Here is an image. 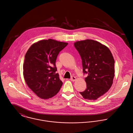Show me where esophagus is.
I'll return each instance as SVG.
<instances>
[{"mask_svg": "<svg viewBox=\"0 0 133 133\" xmlns=\"http://www.w3.org/2000/svg\"><path fill=\"white\" fill-rule=\"evenodd\" d=\"M76 79V78L74 76H72L71 77V80L72 81H75Z\"/></svg>", "mask_w": 133, "mask_h": 133, "instance_id": "34e87169", "label": "esophagus"}]
</instances>
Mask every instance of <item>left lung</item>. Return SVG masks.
I'll list each match as a JSON object with an SVG mask.
<instances>
[{"label": "left lung", "mask_w": 133, "mask_h": 133, "mask_svg": "<svg viewBox=\"0 0 133 133\" xmlns=\"http://www.w3.org/2000/svg\"><path fill=\"white\" fill-rule=\"evenodd\" d=\"M74 46L81 56L87 88L79 93L85 99L96 100L110 88L115 76V60L109 48L101 43L86 40Z\"/></svg>", "instance_id": "obj_1"}]
</instances>
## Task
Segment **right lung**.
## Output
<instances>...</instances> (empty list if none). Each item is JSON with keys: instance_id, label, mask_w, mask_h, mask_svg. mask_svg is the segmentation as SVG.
Returning <instances> with one entry per match:
<instances>
[{"instance_id": "1", "label": "right lung", "mask_w": 133, "mask_h": 133, "mask_svg": "<svg viewBox=\"0 0 133 133\" xmlns=\"http://www.w3.org/2000/svg\"><path fill=\"white\" fill-rule=\"evenodd\" d=\"M67 43L52 39L40 41L32 45L27 51L23 64V75L30 89L42 99L55 96L62 82L59 79L56 61Z\"/></svg>"}]
</instances>
